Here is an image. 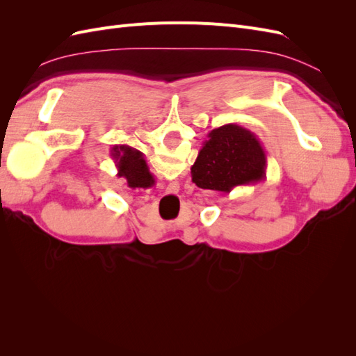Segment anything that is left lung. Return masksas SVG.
<instances>
[{
	"instance_id": "1",
	"label": "left lung",
	"mask_w": 356,
	"mask_h": 356,
	"mask_svg": "<svg viewBox=\"0 0 356 356\" xmlns=\"http://www.w3.org/2000/svg\"><path fill=\"white\" fill-rule=\"evenodd\" d=\"M208 138L191 166L197 187L227 195L234 187L264 179L267 157L255 134L238 124H224Z\"/></svg>"
}]
</instances>
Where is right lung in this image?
I'll return each mask as SVG.
<instances>
[{"label": "right lung", "instance_id": "obj_1", "mask_svg": "<svg viewBox=\"0 0 356 356\" xmlns=\"http://www.w3.org/2000/svg\"><path fill=\"white\" fill-rule=\"evenodd\" d=\"M111 157L117 168V177H124L129 187H149L154 184V178L148 169L141 152L131 145H114Z\"/></svg>", "mask_w": 356, "mask_h": 356}]
</instances>
